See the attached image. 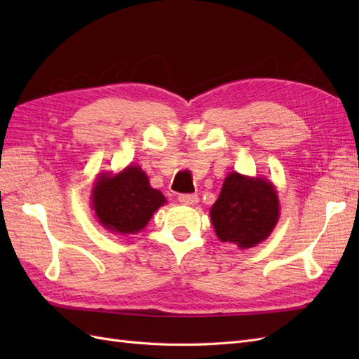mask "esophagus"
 Instances as JSON below:
<instances>
[{"label": "esophagus", "mask_w": 359, "mask_h": 359, "mask_svg": "<svg viewBox=\"0 0 359 359\" xmlns=\"http://www.w3.org/2000/svg\"><path fill=\"white\" fill-rule=\"evenodd\" d=\"M178 201L181 203H184V205H196L199 202V198H198V194H189V193H186V194H180Z\"/></svg>", "instance_id": "1"}]
</instances>
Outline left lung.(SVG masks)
<instances>
[{
  "label": "left lung",
  "mask_w": 359,
  "mask_h": 359,
  "mask_svg": "<svg viewBox=\"0 0 359 359\" xmlns=\"http://www.w3.org/2000/svg\"><path fill=\"white\" fill-rule=\"evenodd\" d=\"M219 240L250 248L264 241L278 220V198L273 184L232 172L211 208Z\"/></svg>",
  "instance_id": "8db88e82"
}]
</instances>
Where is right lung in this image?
I'll use <instances>...</instances> for the list:
<instances>
[{"mask_svg": "<svg viewBox=\"0 0 359 359\" xmlns=\"http://www.w3.org/2000/svg\"><path fill=\"white\" fill-rule=\"evenodd\" d=\"M165 202L158 190L151 189L139 166H128L115 177L103 173L93 190L97 219L106 229L118 233L139 232Z\"/></svg>", "mask_w": 359, "mask_h": 359, "instance_id": "obj_1", "label": "right lung"}]
</instances>
